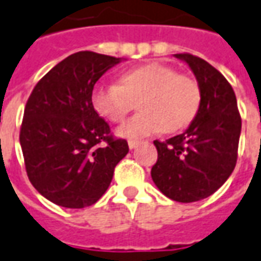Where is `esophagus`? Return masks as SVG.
Returning <instances> with one entry per match:
<instances>
[{"instance_id":"esophagus-1","label":"esophagus","mask_w":261,"mask_h":261,"mask_svg":"<svg viewBox=\"0 0 261 261\" xmlns=\"http://www.w3.org/2000/svg\"><path fill=\"white\" fill-rule=\"evenodd\" d=\"M127 145H129V149H135L139 145V141H129L127 142Z\"/></svg>"}]
</instances>
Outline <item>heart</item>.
I'll return each mask as SVG.
<instances>
[{"instance_id": "obj_1", "label": "heart", "mask_w": 261, "mask_h": 261, "mask_svg": "<svg viewBox=\"0 0 261 261\" xmlns=\"http://www.w3.org/2000/svg\"><path fill=\"white\" fill-rule=\"evenodd\" d=\"M200 100L195 78L162 62L130 68L120 73L118 85L95 86L91 95L95 112L111 122L123 120L138 102L141 112L116 129V135L125 139L183 130L196 118Z\"/></svg>"}]
</instances>
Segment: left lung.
Instances as JSON below:
<instances>
[{
	"instance_id": "8db88e82",
	"label": "left lung",
	"mask_w": 261,
	"mask_h": 261,
	"mask_svg": "<svg viewBox=\"0 0 261 261\" xmlns=\"http://www.w3.org/2000/svg\"><path fill=\"white\" fill-rule=\"evenodd\" d=\"M186 62L200 86L202 100L182 135L154 141L158 162L152 180L163 195L180 203L213 195L236 166L242 119L233 88L216 68L190 54H175Z\"/></svg>"
}]
</instances>
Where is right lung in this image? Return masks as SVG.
I'll use <instances>...</instances> for the list:
<instances>
[{"label": "right lung", "instance_id": "add662e5", "mask_svg": "<svg viewBox=\"0 0 261 261\" xmlns=\"http://www.w3.org/2000/svg\"><path fill=\"white\" fill-rule=\"evenodd\" d=\"M120 61L91 51L72 54L38 82L27 102L19 134L27 175L58 206L82 209L98 202L129 152L91 103L96 81Z\"/></svg>", "mask_w": 261, "mask_h": 261}]
</instances>
